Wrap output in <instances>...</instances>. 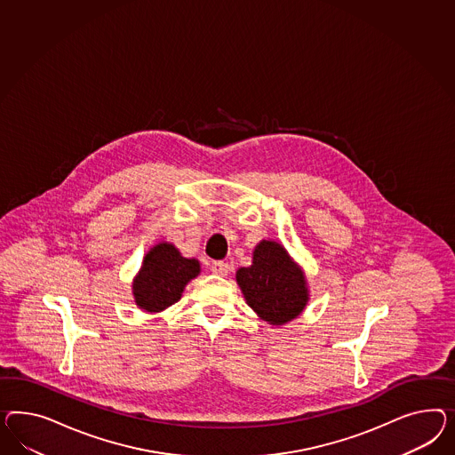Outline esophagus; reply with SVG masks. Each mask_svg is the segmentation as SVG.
<instances>
[{
  "mask_svg": "<svg viewBox=\"0 0 455 455\" xmlns=\"http://www.w3.org/2000/svg\"><path fill=\"white\" fill-rule=\"evenodd\" d=\"M210 268H212V273L217 275V276H227L228 271H230L228 263H225V261H213Z\"/></svg>",
  "mask_w": 455,
  "mask_h": 455,
  "instance_id": "obj_1",
  "label": "esophagus"
}]
</instances>
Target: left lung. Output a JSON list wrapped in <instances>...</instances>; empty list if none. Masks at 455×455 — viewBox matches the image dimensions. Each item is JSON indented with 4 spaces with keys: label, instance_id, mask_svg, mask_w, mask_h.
<instances>
[{
    "label": "left lung",
    "instance_id": "obj_1",
    "mask_svg": "<svg viewBox=\"0 0 455 455\" xmlns=\"http://www.w3.org/2000/svg\"><path fill=\"white\" fill-rule=\"evenodd\" d=\"M235 278L246 305L271 326L296 320L309 301L305 270L275 240L259 242L253 248L251 265L238 268Z\"/></svg>",
    "mask_w": 455,
    "mask_h": 455
}]
</instances>
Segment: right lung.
I'll return each mask as SVG.
<instances>
[{
	"label": "right lung",
	"instance_id": "obj_1",
	"mask_svg": "<svg viewBox=\"0 0 455 455\" xmlns=\"http://www.w3.org/2000/svg\"><path fill=\"white\" fill-rule=\"evenodd\" d=\"M200 261L185 259L171 242L152 246L132 280L135 307L146 313H162L177 303L185 286L200 275Z\"/></svg>",
	"mask_w": 455,
	"mask_h": 455
}]
</instances>
